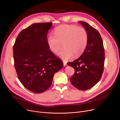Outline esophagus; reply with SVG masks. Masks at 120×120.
I'll use <instances>...</instances> for the list:
<instances>
[{
    "label": "esophagus",
    "instance_id": "esophagus-1",
    "mask_svg": "<svg viewBox=\"0 0 120 120\" xmlns=\"http://www.w3.org/2000/svg\"><path fill=\"white\" fill-rule=\"evenodd\" d=\"M63 65H64V66H66L67 65V62L63 61Z\"/></svg>",
    "mask_w": 120,
    "mask_h": 120
}]
</instances>
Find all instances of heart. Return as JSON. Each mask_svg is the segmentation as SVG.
Wrapping results in <instances>:
<instances>
[{
    "instance_id": "b5f03b06",
    "label": "heart",
    "mask_w": 120,
    "mask_h": 120,
    "mask_svg": "<svg viewBox=\"0 0 120 120\" xmlns=\"http://www.w3.org/2000/svg\"><path fill=\"white\" fill-rule=\"evenodd\" d=\"M54 34H49L47 44L49 49L56 53L62 47L64 48L57 54L64 60H68L73 56L77 57L82 54L88 42L89 35L84 28L76 25L62 24L54 30Z\"/></svg>"
}]
</instances>
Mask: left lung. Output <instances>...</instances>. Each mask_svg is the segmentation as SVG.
Segmentation results:
<instances>
[{"label":"left lung","instance_id":"1","mask_svg":"<svg viewBox=\"0 0 120 120\" xmlns=\"http://www.w3.org/2000/svg\"><path fill=\"white\" fill-rule=\"evenodd\" d=\"M79 23L87 31V44L80 57L67 64L75 70V73L71 78L72 85L79 90H85L95 86L101 78L104 71L105 51L98 31L85 22Z\"/></svg>","mask_w":120,"mask_h":120}]
</instances>
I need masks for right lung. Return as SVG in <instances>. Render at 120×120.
Listing matches in <instances>:
<instances>
[{"label":"right lung","instance_id":"obj_1","mask_svg":"<svg viewBox=\"0 0 120 120\" xmlns=\"http://www.w3.org/2000/svg\"><path fill=\"white\" fill-rule=\"evenodd\" d=\"M52 23L31 25L18 35L13 47L17 77L30 91L40 93L51 86L54 74L63 66L49 49L47 34Z\"/></svg>","mask_w":120,"mask_h":120}]
</instances>
